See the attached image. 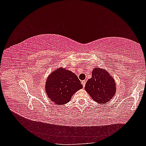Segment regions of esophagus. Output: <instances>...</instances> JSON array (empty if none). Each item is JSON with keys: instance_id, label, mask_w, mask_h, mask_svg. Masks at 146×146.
Listing matches in <instances>:
<instances>
[{"instance_id": "1", "label": "esophagus", "mask_w": 146, "mask_h": 146, "mask_svg": "<svg viewBox=\"0 0 146 146\" xmlns=\"http://www.w3.org/2000/svg\"><path fill=\"white\" fill-rule=\"evenodd\" d=\"M86 82V80H82V85H83V87H85V86Z\"/></svg>"}]
</instances>
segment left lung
<instances>
[{
	"instance_id": "1",
	"label": "left lung",
	"mask_w": 146,
	"mask_h": 146,
	"mask_svg": "<svg viewBox=\"0 0 146 146\" xmlns=\"http://www.w3.org/2000/svg\"><path fill=\"white\" fill-rule=\"evenodd\" d=\"M85 89L96 102L105 104L108 102L116 92V83L107 70L95 68L91 78L86 83Z\"/></svg>"
}]
</instances>
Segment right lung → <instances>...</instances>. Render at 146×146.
Instances as JSON below:
<instances>
[{
  "label": "right lung",
  "instance_id": "1",
  "mask_svg": "<svg viewBox=\"0 0 146 146\" xmlns=\"http://www.w3.org/2000/svg\"><path fill=\"white\" fill-rule=\"evenodd\" d=\"M82 88L76 74L63 68H59L48 76L45 90L50 100L61 106L68 103L75 92Z\"/></svg>",
  "mask_w": 146,
  "mask_h": 146
}]
</instances>
